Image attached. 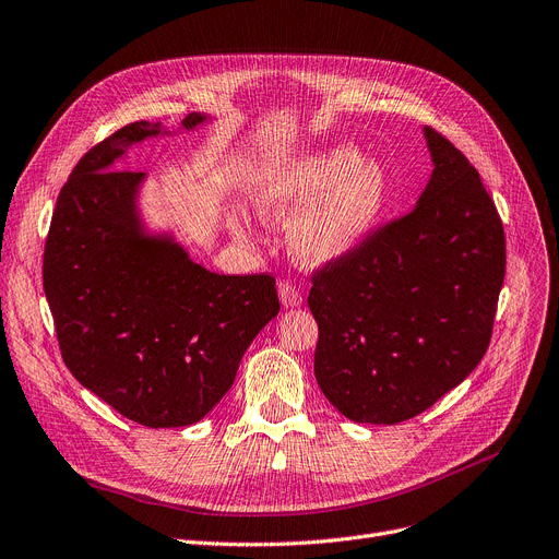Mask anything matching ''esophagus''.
I'll return each mask as SVG.
<instances>
[{"label":"esophagus","mask_w":559,"mask_h":559,"mask_svg":"<svg viewBox=\"0 0 559 559\" xmlns=\"http://www.w3.org/2000/svg\"><path fill=\"white\" fill-rule=\"evenodd\" d=\"M277 290H280V300L284 307H298L302 302V294L300 288L290 282V280H282L277 284Z\"/></svg>","instance_id":"esophagus-1"}]
</instances>
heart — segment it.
Segmentation results:
<instances>
[{
    "mask_svg": "<svg viewBox=\"0 0 559 559\" xmlns=\"http://www.w3.org/2000/svg\"><path fill=\"white\" fill-rule=\"evenodd\" d=\"M391 198V179L353 147L313 152L265 175L252 191L263 218H288L290 243L300 259L316 263L353 250L370 231ZM234 229H241L234 221Z\"/></svg>",
    "mask_w": 559,
    "mask_h": 559,
    "instance_id": "obj_1",
    "label": "heart"
}]
</instances>
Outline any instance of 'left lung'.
<instances>
[{
    "mask_svg": "<svg viewBox=\"0 0 559 559\" xmlns=\"http://www.w3.org/2000/svg\"><path fill=\"white\" fill-rule=\"evenodd\" d=\"M435 170L416 206L311 273L316 382L350 420L430 409L485 357L504 280V229L468 158L425 127Z\"/></svg>",
    "mask_w": 559,
    "mask_h": 559,
    "instance_id": "1",
    "label": "left lung"
}]
</instances>
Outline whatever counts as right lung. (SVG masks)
<instances>
[{
    "mask_svg": "<svg viewBox=\"0 0 559 559\" xmlns=\"http://www.w3.org/2000/svg\"><path fill=\"white\" fill-rule=\"evenodd\" d=\"M154 134L131 122L79 158L51 214L43 286L70 373L129 420L181 428L221 403L280 298L269 273H209L168 238L141 236L143 173L114 162Z\"/></svg>",
    "mask_w": 559,
    "mask_h": 559,
    "instance_id": "add662e5",
    "label": "right lung"
}]
</instances>
